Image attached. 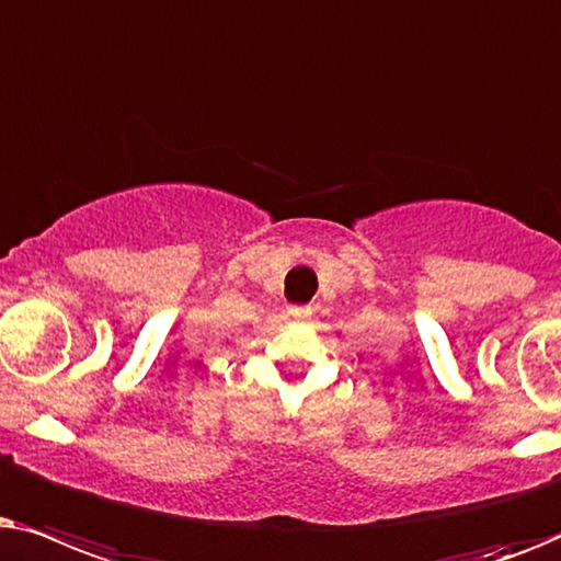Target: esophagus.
I'll return each instance as SVG.
<instances>
[{"label":"esophagus","mask_w":561,"mask_h":561,"mask_svg":"<svg viewBox=\"0 0 561 561\" xmlns=\"http://www.w3.org/2000/svg\"><path fill=\"white\" fill-rule=\"evenodd\" d=\"M289 316H293L297 323H308V320L312 318V310L308 308V305H293V308H289Z\"/></svg>","instance_id":"esophagus-1"}]
</instances>
